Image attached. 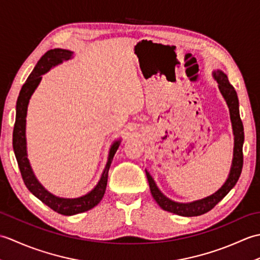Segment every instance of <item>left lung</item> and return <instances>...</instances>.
<instances>
[{
    "label": "left lung",
    "mask_w": 260,
    "mask_h": 260,
    "mask_svg": "<svg viewBox=\"0 0 260 260\" xmlns=\"http://www.w3.org/2000/svg\"><path fill=\"white\" fill-rule=\"evenodd\" d=\"M214 77L219 84V89L221 91L222 96L224 97L225 102H227L229 106L230 117H231V121H233L234 134H235L233 167H231L228 180L225 181V183L221 186V189H219L212 196H210L206 199H202V200L191 202V203H178V202L171 201L170 199L163 196L161 191L157 189L155 182L153 181L150 173L146 172L151 193L154 198V200L157 202L158 206L163 210H165V211L172 212L179 215H183V217H197V215L204 214L208 211H210L211 209H213L236 185L237 181L239 180V176L241 174L242 165H244L242 145H244L245 134H244V125H242L240 114H239L238 96H237L235 88L229 82L228 77L225 76L222 71L218 70L217 73L214 74Z\"/></svg>",
    "instance_id": "obj_1"
}]
</instances>
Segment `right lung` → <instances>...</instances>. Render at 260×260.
Listing matches in <instances>:
<instances>
[{"label": "right lung", "mask_w": 260, "mask_h": 260, "mask_svg": "<svg viewBox=\"0 0 260 260\" xmlns=\"http://www.w3.org/2000/svg\"><path fill=\"white\" fill-rule=\"evenodd\" d=\"M71 56H73V52L69 50H63V49H51V50H49L43 54L41 59L39 60L35 69H33L30 76L27 77L24 85L21 88L18 102H16V115L13 128V150L24 184L32 194H35L39 200L47 204V206L49 208H51L53 211L63 215H74L77 213L88 211V210L96 207L97 204L102 201V199L105 194V191H106L110 163H112V159L119 145L118 142L114 143V145L110 148L108 162L106 164V168H105L101 181L98 182L95 189L81 198L62 199L54 197L39 183L35 174H33L29 159L26 157L25 146V117L27 104H29V99L31 95L42 78L41 75L47 73L52 66L61 63L64 60L70 59Z\"/></svg>", "instance_id": "add662e5"}]
</instances>
